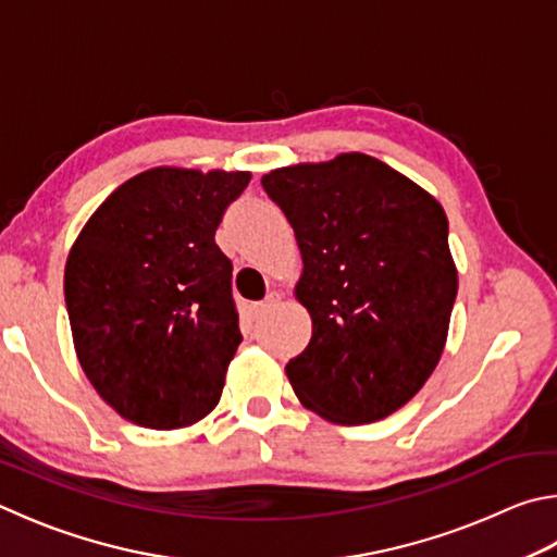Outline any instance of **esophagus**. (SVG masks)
I'll return each instance as SVG.
<instances>
[{
    "label": "esophagus",
    "mask_w": 557,
    "mask_h": 557,
    "mask_svg": "<svg viewBox=\"0 0 557 557\" xmlns=\"http://www.w3.org/2000/svg\"><path fill=\"white\" fill-rule=\"evenodd\" d=\"M282 299V295L280 292H270V295L262 299V301H256V305H252V317L256 319H260V317H265L268 311H272L277 307V301Z\"/></svg>",
    "instance_id": "34e87169"
}]
</instances>
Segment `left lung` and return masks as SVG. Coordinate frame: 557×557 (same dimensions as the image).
<instances>
[{
    "instance_id": "8db88e82",
    "label": "left lung",
    "mask_w": 557,
    "mask_h": 557,
    "mask_svg": "<svg viewBox=\"0 0 557 557\" xmlns=\"http://www.w3.org/2000/svg\"><path fill=\"white\" fill-rule=\"evenodd\" d=\"M301 252L295 297L311 341L287 362L299 401L358 426L389 417L443 356L458 268L438 199L366 153L262 175Z\"/></svg>"
}]
</instances>
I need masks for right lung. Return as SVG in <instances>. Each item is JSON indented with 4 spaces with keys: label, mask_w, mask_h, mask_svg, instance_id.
<instances>
[{
    "label": "right lung",
    "mask_w": 557,
    "mask_h": 557,
    "mask_svg": "<svg viewBox=\"0 0 557 557\" xmlns=\"http://www.w3.org/2000/svg\"><path fill=\"white\" fill-rule=\"evenodd\" d=\"M248 182L246 170L150 168L111 191L67 252L77 360L131 423L187 429L221 399L244 336L214 234Z\"/></svg>",
    "instance_id": "obj_1"
}]
</instances>
